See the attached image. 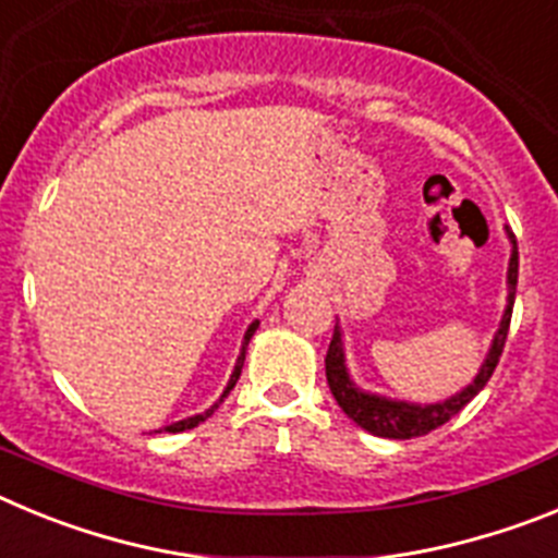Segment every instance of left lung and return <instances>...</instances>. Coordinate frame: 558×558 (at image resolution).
<instances>
[{"label": "left lung", "mask_w": 558, "mask_h": 558, "mask_svg": "<svg viewBox=\"0 0 558 558\" xmlns=\"http://www.w3.org/2000/svg\"><path fill=\"white\" fill-rule=\"evenodd\" d=\"M509 243H511V256H509V274H506V284H509V295H506V310H502L500 327H497L495 338L489 343V352L483 357L481 368L472 377L470 386H463L461 391H456L452 397L438 399V402H411V399H393L383 397V393L366 391L360 388L352 379L347 366V347H343V329L340 324H335L332 343H329L327 352V383L329 391H332L335 402L340 405V411L352 418L354 425L368 430L372 436L379 438H416L425 436V433L436 430L445 422H450L458 411H463V405H470L472 399L477 397V391H483V386L489 383V377L495 374L497 360H500L502 347H506V335H509L511 324V307H514V290H517V240L509 229Z\"/></svg>", "instance_id": "1"}]
</instances>
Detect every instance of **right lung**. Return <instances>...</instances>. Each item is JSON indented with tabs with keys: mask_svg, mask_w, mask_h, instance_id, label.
Instances as JSON below:
<instances>
[{
	"mask_svg": "<svg viewBox=\"0 0 558 558\" xmlns=\"http://www.w3.org/2000/svg\"><path fill=\"white\" fill-rule=\"evenodd\" d=\"M256 327H259V322H251V324H248V329H245V335H243V347H240V354H236L234 372H231L229 383H226V388H223V393H220V399H218V402H215V405H209V408H206L204 413H195V416H186V418H181V422H172V425L161 427V430H165V433H184V430H192V427H198L201 422H206V418H209L211 413L218 411V405H220V402H223V399L229 397V393H231V388H234V386H236V379H240V372H243V363H245V349H248V340L254 338ZM161 430H153V433H161Z\"/></svg>",
	"mask_w": 558,
	"mask_h": 558,
	"instance_id": "1",
	"label": "right lung"
}]
</instances>
